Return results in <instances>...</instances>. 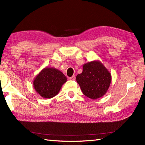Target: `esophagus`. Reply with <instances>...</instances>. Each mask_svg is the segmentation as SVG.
Instances as JSON below:
<instances>
[{"instance_id":"obj_1","label":"esophagus","mask_w":145,"mask_h":145,"mask_svg":"<svg viewBox=\"0 0 145 145\" xmlns=\"http://www.w3.org/2000/svg\"><path fill=\"white\" fill-rule=\"evenodd\" d=\"M69 78H70V80H75V75H73V76H72V77H70Z\"/></svg>"}]
</instances>
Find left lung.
<instances>
[{"label": "left lung", "mask_w": 145, "mask_h": 145, "mask_svg": "<svg viewBox=\"0 0 145 145\" xmlns=\"http://www.w3.org/2000/svg\"><path fill=\"white\" fill-rule=\"evenodd\" d=\"M76 80L85 96L95 100L106 93L111 82V74L99 61H93L83 65L82 72Z\"/></svg>", "instance_id": "obj_1"}]
</instances>
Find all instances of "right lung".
Segmentation results:
<instances>
[{
  "mask_svg": "<svg viewBox=\"0 0 145 145\" xmlns=\"http://www.w3.org/2000/svg\"><path fill=\"white\" fill-rule=\"evenodd\" d=\"M67 78L61 71L46 67L36 75L33 81L34 89L41 97L51 99L59 92Z\"/></svg>",
  "mask_w": 145,
  "mask_h": 145,
  "instance_id": "add662e5",
  "label": "right lung"
}]
</instances>
